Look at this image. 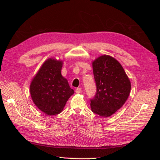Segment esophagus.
<instances>
[{
  "label": "esophagus",
  "instance_id": "obj_1",
  "mask_svg": "<svg viewBox=\"0 0 160 160\" xmlns=\"http://www.w3.org/2000/svg\"><path fill=\"white\" fill-rule=\"evenodd\" d=\"M81 88H77V89H75V92H76L77 93H81Z\"/></svg>",
  "mask_w": 160,
  "mask_h": 160
}]
</instances>
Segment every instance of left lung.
Masks as SVG:
<instances>
[{"mask_svg": "<svg viewBox=\"0 0 160 160\" xmlns=\"http://www.w3.org/2000/svg\"><path fill=\"white\" fill-rule=\"evenodd\" d=\"M96 93L91 101L93 113L109 117L122 107L128 99L131 83L119 62L109 55L93 62Z\"/></svg>", "mask_w": 160, "mask_h": 160, "instance_id": "1", "label": "left lung"}]
</instances>
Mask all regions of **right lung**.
I'll use <instances>...</instances> for the list:
<instances>
[{"mask_svg": "<svg viewBox=\"0 0 160 160\" xmlns=\"http://www.w3.org/2000/svg\"><path fill=\"white\" fill-rule=\"evenodd\" d=\"M62 64V61L56 59L47 60L31 83L30 92L34 103L49 115L60 113L74 93L67 80L61 75Z\"/></svg>", "mask_w": 160, "mask_h": 160, "instance_id": "add662e5", "label": "right lung"}]
</instances>
